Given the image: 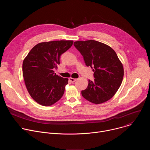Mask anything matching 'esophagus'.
Masks as SVG:
<instances>
[{"label":"esophagus","instance_id":"34e87169","mask_svg":"<svg viewBox=\"0 0 150 150\" xmlns=\"http://www.w3.org/2000/svg\"><path fill=\"white\" fill-rule=\"evenodd\" d=\"M69 79V81H70L72 83H74V82H75V81H76V79H75V78H70Z\"/></svg>","mask_w":150,"mask_h":150}]
</instances>
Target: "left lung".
<instances>
[{"mask_svg":"<svg viewBox=\"0 0 150 150\" xmlns=\"http://www.w3.org/2000/svg\"><path fill=\"white\" fill-rule=\"evenodd\" d=\"M83 57L87 67L94 73L87 88L81 91L82 97L94 104L110 100L117 92L123 78V68L116 52L109 46L90 40L74 43Z\"/></svg>","mask_w":150,"mask_h":150,"instance_id":"obj_1","label":"left lung"}]
</instances>
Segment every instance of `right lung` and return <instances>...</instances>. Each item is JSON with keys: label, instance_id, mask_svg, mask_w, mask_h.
Masks as SVG:
<instances>
[{"label": "right lung", "instance_id": "right-lung-1", "mask_svg": "<svg viewBox=\"0 0 150 150\" xmlns=\"http://www.w3.org/2000/svg\"><path fill=\"white\" fill-rule=\"evenodd\" d=\"M72 45L71 40L40 42L24 60L23 74L26 87L38 104L51 105L63 96L68 79L56 75L53 70L60 64V56Z\"/></svg>", "mask_w": 150, "mask_h": 150}]
</instances>
